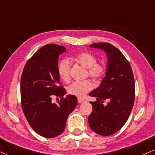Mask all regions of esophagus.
<instances>
[{
  "label": "esophagus",
  "mask_w": 155,
  "mask_h": 155,
  "mask_svg": "<svg viewBox=\"0 0 155 155\" xmlns=\"http://www.w3.org/2000/svg\"><path fill=\"white\" fill-rule=\"evenodd\" d=\"M78 102H79V103H82V102H84V100H83V99H82L80 98H78Z\"/></svg>",
  "instance_id": "34e87169"
}]
</instances>
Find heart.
Wrapping results in <instances>:
<instances>
[{
    "label": "heart",
    "mask_w": 155,
    "mask_h": 155,
    "mask_svg": "<svg viewBox=\"0 0 155 155\" xmlns=\"http://www.w3.org/2000/svg\"><path fill=\"white\" fill-rule=\"evenodd\" d=\"M75 60L82 66L87 68L88 75L94 80H101L105 75L106 66L103 63H97V58L90 52H81L75 56ZM71 63L68 59H63L58 65V74L63 81L68 82L71 76ZM93 88L90 80L75 81L68 87V94L82 98Z\"/></svg>",
    "instance_id": "1"
}]
</instances>
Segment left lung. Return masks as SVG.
Segmentation results:
<instances>
[{
  "instance_id": "8db88e82",
  "label": "left lung",
  "mask_w": 155,
  "mask_h": 155,
  "mask_svg": "<svg viewBox=\"0 0 155 155\" xmlns=\"http://www.w3.org/2000/svg\"><path fill=\"white\" fill-rule=\"evenodd\" d=\"M91 47L103 49L107 55L106 76L100 85L89 95L93 111L88 121L97 134L108 136L118 132L128 120L134 105L135 80L130 63L124 54L109 43H95ZM108 101L107 105L103 104Z\"/></svg>"
}]
</instances>
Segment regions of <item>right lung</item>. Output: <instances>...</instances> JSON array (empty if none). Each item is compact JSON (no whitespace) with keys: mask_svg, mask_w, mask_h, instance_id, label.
I'll return each instance as SVG.
<instances>
[{"mask_svg":"<svg viewBox=\"0 0 155 155\" xmlns=\"http://www.w3.org/2000/svg\"><path fill=\"white\" fill-rule=\"evenodd\" d=\"M64 46L48 44L27 61L20 80L21 104L29 124L41 136L55 137L65 130L68 116L78 104L77 97L67 95L58 74V56ZM59 96L58 104L52 97Z\"/></svg>","mask_w":155,"mask_h":155,"instance_id":"add662e5","label":"right lung"}]
</instances>
